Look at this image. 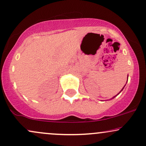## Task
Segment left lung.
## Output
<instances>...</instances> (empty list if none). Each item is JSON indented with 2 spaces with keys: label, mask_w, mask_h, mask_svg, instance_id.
I'll return each instance as SVG.
<instances>
[{
  "label": "left lung",
  "mask_w": 146,
  "mask_h": 146,
  "mask_svg": "<svg viewBox=\"0 0 146 146\" xmlns=\"http://www.w3.org/2000/svg\"><path fill=\"white\" fill-rule=\"evenodd\" d=\"M127 80H128V79H127ZM124 88H122V90H121V91H120V92H122V90H123V89H124ZM120 92H119V93H118V94H120ZM117 95L114 96H113V97H112L111 99H113V98H115V96H116Z\"/></svg>",
  "instance_id": "obj_1"
}]
</instances>
